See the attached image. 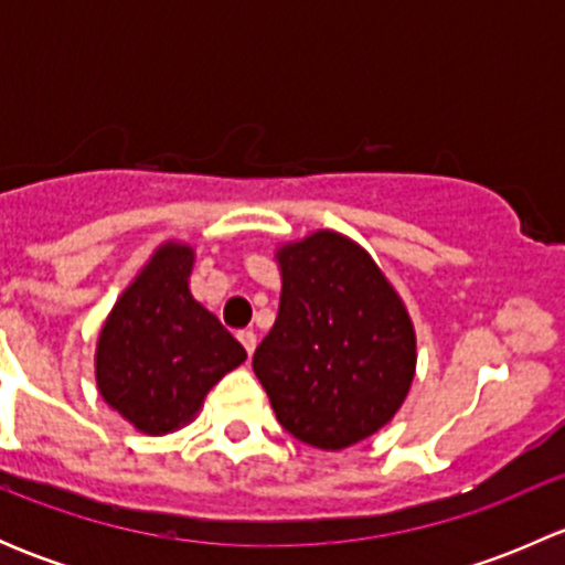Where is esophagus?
<instances>
[{"instance_id": "esophagus-1", "label": "esophagus", "mask_w": 565, "mask_h": 565, "mask_svg": "<svg viewBox=\"0 0 565 565\" xmlns=\"http://www.w3.org/2000/svg\"><path fill=\"white\" fill-rule=\"evenodd\" d=\"M237 339H241V344L246 347L248 358L254 355V350H256V333H254V330H241V333H237Z\"/></svg>"}]
</instances>
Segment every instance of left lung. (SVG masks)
<instances>
[{
  "label": "left lung",
  "instance_id": "1",
  "mask_svg": "<svg viewBox=\"0 0 565 565\" xmlns=\"http://www.w3.org/2000/svg\"><path fill=\"white\" fill-rule=\"evenodd\" d=\"M281 303L254 352L276 418L300 443L341 451L383 429L415 377V330L377 262L319 230L276 250Z\"/></svg>",
  "mask_w": 565,
  "mask_h": 565
}]
</instances>
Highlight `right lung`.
Returning <instances> with one entry per match:
<instances>
[{
    "label": "right lung",
    "mask_w": 565,
    "mask_h": 565,
    "mask_svg": "<svg viewBox=\"0 0 565 565\" xmlns=\"http://www.w3.org/2000/svg\"><path fill=\"white\" fill-rule=\"evenodd\" d=\"M191 267V246L163 243L100 328V396L145 435L185 426L207 391L246 361L241 341L193 300Z\"/></svg>",
    "instance_id": "right-lung-1"
}]
</instances>
